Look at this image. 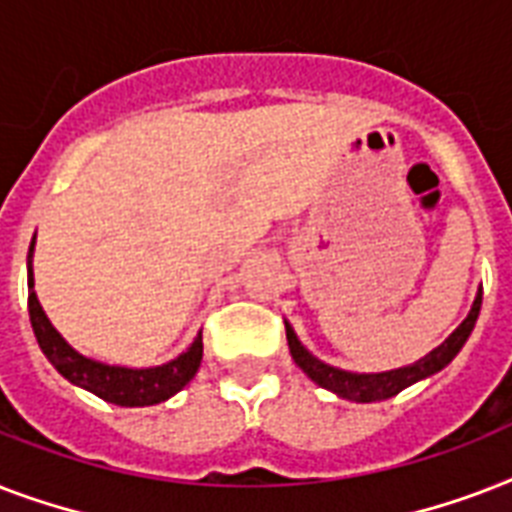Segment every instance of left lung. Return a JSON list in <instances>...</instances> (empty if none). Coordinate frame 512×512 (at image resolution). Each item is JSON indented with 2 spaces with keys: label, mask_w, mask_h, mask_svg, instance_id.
<instances>
[{
  "label": "left lung",
  "mask_w": 512,
  "mask_h": 512,
  "mask_svg": "<svg viewBox=\"0 0 512 512\" xmlns=\"http://www.w3.org/2000/svg\"><path fill=\"white\" fill-rule=\"evenodd\" d=\"M481 297L484 292L478 289L476 300L470 305V313L465 316L460 327L454 329L452 335L446 337L438 348H433L428 356H422L420 361L414 364H406L401 369H390V372H348V369H337V366L321 361L305 348L300 337L295 335V329L284 319V327H287V342L289 353L295 358V364L303 369L308 377H311L316 385L332 390L335 396L348 398V401H356V404H372V401H385V398L396 396L404 388L414 385V382L425 380L430 374L441 372L444 366L452 364V358L462 350V345L468 342L470 332L476 327L478 313H481Z\"/></svg>",
  "instance_id": "1"
}]
</instances>
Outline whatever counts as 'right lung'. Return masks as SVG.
Returning a JSON list of instances; mask_svg holds the SVG:
<instances>
[{"mask_svg": "<svg viewBox=\"0 0 512 512\" xmlns=\"http://www.w3.org/2000/svg\"><path fill=\"white\" fill-rule=\"evenodd\" d=\"M34 244L36 233L31 239V247H28L26 260L28 316H31V327H34L39 348L47 356V361L58 369V374H63L76 388L90 390L92 396L103 398V401L116 406L162 404L193 380V374L199 372L201 366V353H204L201 332L193 337L191 345L180 356H175L162 366H146V369L106 364V361L84 356L76 348H71L58 329L52 327V321L47 319V313L39 305V297L34 292Z\"/></svg>", "mask_w": 512, "mask_h": 512, "instance_id": "1", "label": "right lung"}]
</instances>
